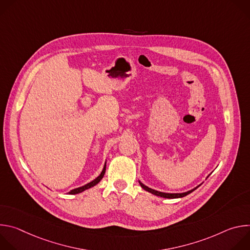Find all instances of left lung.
<instances>
[{
    "label": "left lung",
    "mask_w": 250,
    "mask_h": 250,
    "mask_svg": "<svg viewBox=\"0 0 250 250\" xmlns=\"http://www.w3.org/2000/svg\"><path fill=\"white\" fill-rule=\"evenodd\" d=\"M208 177H207V178H208ZM138 182H139V184H140V186H141L142 189H145L146 191H147V192H149V193H151V194H153V195H155V196L162 197V198H167V199H176V198L185 197V196H187L188 194H190V193H192L193 191H195L197 188H199V186H201V185H199V186H197L196 188H194V189H192V190H190V191L184 192V193H164V192H159V191L153 190V189H151V188L146 186L145 184H142L140 181H138Z\"/></svg>",
    "instance_id": "8db88e82"
}]
</instances>
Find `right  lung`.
Segmentation results:
<instances>
[{"instance_id":"obj_1","label":"right lung","mask_w":250,"mask_h":250,"mask_svg":"<svg viewBox=\"0 0 250 250\" xmlns=\"http://www.w3.org/2000/svg\"><path fill=\"white\" fill-rule=\"evenodd\" d=\"M104 172H105V162H104V168H103L101 174L96 178V179H94L93 181H91L90 183H88V184H86V185H84V186H82V187H79V188L71 190V191L69 192V194H71V195L79 194V193H81V192H83V191H85V190H87V189H90V188L94 187L95 185H97V184L103 179V177H104Z\"/></svg>"}]
</instances>
